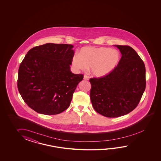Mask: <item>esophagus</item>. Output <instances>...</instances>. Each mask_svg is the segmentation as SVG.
<instances>
[{"mask_svg":"<svg viewBox=\"0 0 161 161\" xmlns=\"http://www.w3.org/2000/svg\"><path fill=\"white\" fill-rule=\"evenodd\" d=\"M83 79L84 80H88L89 79V77L87 75H84V76H83Z\"/></svg>","mask_w":161,"mask_h":161,"instance_id":"esophagus-1","label":"esophagus"}]
</instances>
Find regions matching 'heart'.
Wrapping results in <instances>:
<instances>
[{
    "label": "heart",
    "instance_id": "heart-1",
    "mask_svg": "<svg viewBox=\"0 0 161 161\" xmlns=\"http://www.w3.org/2000/svg\"><path fill=\"white\" fill-rule=\"evenodd\" d=\"M121 55L116 49L105 47H85L81 48L79 55L72 58L75 69L85 71L91 68V74L96 78L108 75L116 69L120 62Z\"/></svg>",
    "mask_w": 161,
    "mask_h": 161
}]
</instances>
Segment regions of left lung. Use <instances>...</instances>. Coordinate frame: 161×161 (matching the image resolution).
<instances>
[{"instance_id":"left-lung-1","label":"left lung","mask_w":161,"mask_h":161,"mask_svg":"<svg viewBox=\"0 0 161 161\" xmlns=\"http://www.w3.org/2000/svg\"><path fill=\"white\" fill-rule=\"evenodd\" d=\"M121 58L108 75L91 78L90 99L97 113L107 117L125 115L136 108L146 89V68L130 46L114 45Z\"/></svg>"}]
</instances>
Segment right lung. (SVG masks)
Segmentation results:
<instances>
[{
    "label": "right lung",
    "instance_id": "add662e5",
    "mask_svg": "<svg viewBox=\"0 0 161 161\" xmlns=\"http://www.w3.org/2000/svg\"><path fill=\"white\" fill-rule=\"evenodd\" d=\"M71 44L47 43L29 50L18 69L17 85L25 103L37 113L53 115L69 108L82 74L70 71Z\"/></svg>",
    "mask_w": 161,
    "mask_h": 161
}]
</instances>
